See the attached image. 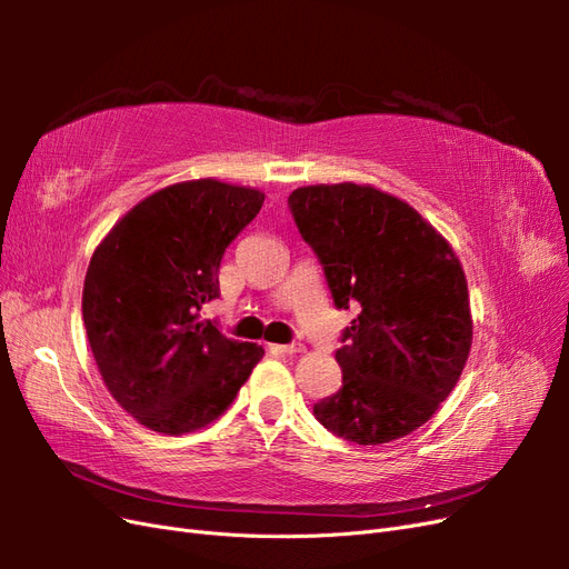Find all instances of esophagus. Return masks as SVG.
I'll use <instances>...</instances> for the list:
<instances>
[{"label":"esophagus","mask_w":569,"mask_h":569,"mask_svg":"<svg viewBox=\"0 0 569 569\" xmlns=\"http://www.w3.org/2000/svg\"><path fill=\"white\" fill-rule=\"evenodd\" d=\"M272 349L284 356H297L303 351V343H282V347H272Z\"/></svg>","instance_id":"34e87169"}]
</instances>
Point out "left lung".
Here are the masks:
<instances>
[{
    "label": "left lung",
    "instance_id": "obj_1",
    "mask_svg": "<svg viewBox=\"0 0 569 569\" xmlns=\"http://www.w3.org/2000/svg\"><path fill=\"white\" fill-rule=\"evenodd\" d=\"M303 242L337 308L358 306L341 335V389L313 406L332 435L377 446L435 416L468 363V280L449 242L370 184H311L289 194Z\"/></svg>",
    "mask_w": 569,
    "mask_h": 569
}]
</instances>
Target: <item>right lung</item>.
Here are the masks:
<instances>
[{
    "mask_svg": "<svg viewBox=\"0 0 569 569\" xmlns=\"http://www.w3.org/2000/svg\"><path fill=\"white\" fill-rule=\"evenodd\" d=\"M266 194L218 180L159 189L101 239L84 274L82 320L120 408L168 437L211 425L263 349L199 320L220 297L222 253Z\"/></svg>",
    "mask_w": 569,
    "mask_h": 569,
    "instance_id": "1",
    "label": "right lung"
}]
</instances>
